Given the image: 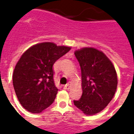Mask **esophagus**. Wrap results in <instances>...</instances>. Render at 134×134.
<instances>
[{"label":"esophagus","mask_w":134,"mask_h":134,"mask_svg":"<svg viewBox=\"0 0 134 134\" xmlns=\"http://www.w3.org/2000/svg\"><path fill=\"white\" fill-rule=\"evenodd\" d=\"M70 85H71V83L69 82L68 83H67L66 85H64V88L65 90H69V88H70Z\"/></svg>","instance_id":"34e87169"}]
</instances>
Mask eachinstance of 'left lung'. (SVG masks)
<instances>
[{
	"mask_svg": "<svg viewBox=\"0 0 134 134\" xmlns=\"http://www.w3.org/2000/svg\"><path fill=\"white\" fill-rule=\"evenodd\" d=\"M82 80L81 98L74 105L86 115H93L105 109L112 100L117 86L115 68L109 58L93 48L76 51Z\"/></svg>",
	"mask_w": 134,
	"mask_h": 134,
	"instance_id": "8db88e82",
	"label": "left lung"
}]
</instances>
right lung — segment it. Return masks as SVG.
Wrapping results in <instances>:
<instances>
[{
	"label": "right lung",
	"instance_id": "1",
	"mask_svg": "<svg viewBox=\"0 0 134 134\" xmlns=\"http://www.w3.org/2000/svg\"><path fill=\"white\" fill-rule=\"evenodd\" d=\"M53 42L39 43L22 55L13 73V86L23 107L30 112L40 113L51 105L58 89L53 66L70 50Z\"/></svg>",
	"mask_w": 134,
	"mask_h": 134
}]
</instances>
